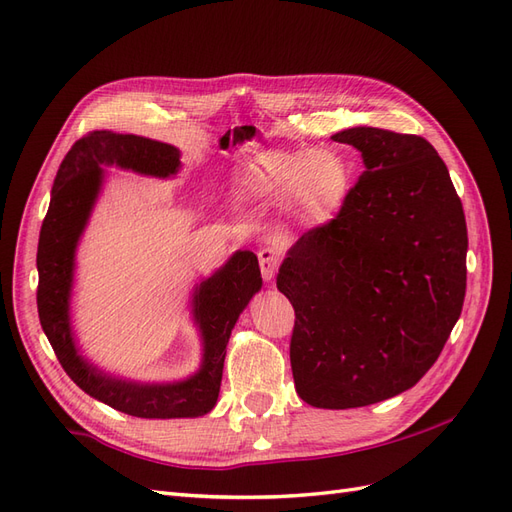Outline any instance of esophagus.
<instances>
[{
    "mask_svg": "<svg viewBox=\"0 0 512 512\" xmlns=\"http://www.w3.org/2000/svg\"><path fill=\"white\" fill-rule=\"evenodd\" d=\"M258 260L262 277H265V282H271L277 273V267H280V252L275 247H262L258 252Z\"/></svg>",
    "mask_w": 512,
    "mask_h": 512,
    "instance_id": "esophagus-1",
    "label": "esophagus"
}]
</instances>
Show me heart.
Returning <instances> with one entry per match:
<instances>
[{"label": "heart", "instance_id": "b5f03b06", "mask_svg": "<svg viewBox=\"0 0 512 512\" xmlns=\"http://www.w3.org/2000/svg\"><path fill=\"white\" fill-rule=\"evenodd\" d=\"M241 190L260 203L290 205L309 224H327L352 190V168L335 151L267 149L241 170Z\"/></svg>", "mask_w": 512, "mask_h": 512}]
</instances>
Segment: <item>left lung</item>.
<instances>
[{"mask_svg":"<svg viewBox=\"0 0 512 512\" xmlns=\"http://www.w3.org/2000/svg\"><path fill=\"white\" fill-rule=\"evenodd\" d=\"M331 138L365 170L337 218L290 247L277 290L297 316L294 389L346 410L412 389L438 361L466 297L468 228L425 138L367 126Z\"/></svg>","mask_w":512,"mask_h":512,"instance_id":"1","label":"left lung"}]
</instances>
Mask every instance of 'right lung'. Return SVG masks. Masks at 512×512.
<instances>
[{"label": "right lung", "instance_id": "add662e5", "mask_svg": "<svg viewBox=\"0 0 512 512\" xmlns=\"http://www.w3.org/2000/svg\"><path fill=\"white\" fill-rule=\"evenodd\" d=\"M181 151L136 134L98 130L76 141L61 162L38 241V316L61 367L87 395L138 418H196L218 404L226 346L247 303L262 288L258 258L237 250L192 292V320L203 359L192 376L175 382H136L108 374L76 346L70 320L76 247L89 224L106 170L121 168L168 179L181 168Z\"/></svg>", "mask_w": 512, "mask_h": 512}]
</instances>
